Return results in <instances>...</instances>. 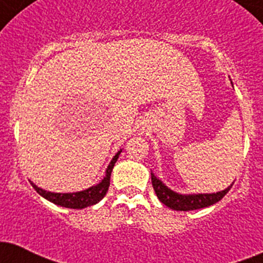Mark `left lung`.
<instances>
[{"label":"left lung","mask_w":263,"mask_h":263,"mask_svg":"<svg viewBox=\"0 0 263 263\" xmlns=\"http://www.w3.org/2000/svg\"><path fill=\"white\" fill-rule=\"evenodd\" d=\"M151 181L155 190V194L159 197L160 201L164 205H166L167 208L181 212L206 208V206H211V205L216 204V202H218L230 191V189L234 184V182H232L226 190L214 192V194H178V192L173 191V190H171L167 186H165V183H162V181H160L152 172Z\"/></svg>","instance_id":"8db88e82"}]
</instances>
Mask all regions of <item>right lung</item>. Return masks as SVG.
I'll list each match as a JSON object with an SVG mask.
<instances>
[{"label": "right lung", "mask_w": 263, "mask_h": 263, "mask_svg": "<svg viewBox=\"0 0 263 263\" xmlns=\"http://www.w3.org/2000/svg\"><path fill=\"white\" fill-rule=\"evenodd\" d=\"M121 151L122 149L117 151V154L112 157L111 162H109L108 166H107L106 169V176L103 177V179H102L99 183H97L96 186H91L86 190H82V191L61 194V192H50L46 191V190H42L41 187L36 186L32 181L31 184L42 197H45V199L49 200V201L54 202V204L59 205V206L69 209H84L86 208V206H90V205L97 204V202H99L104 196H106L109 187V178H111L112 169H114L115 162L119 159Z\"/></svg>", "instance_id": "1"}]
</instances>
